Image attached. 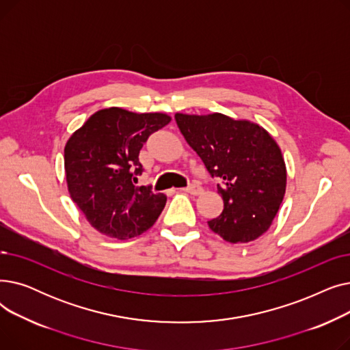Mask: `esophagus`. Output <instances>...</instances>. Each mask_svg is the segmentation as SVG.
<instances>
[{"mask_svg":"<svg viewBox=\"0 0 350 350\" xmlns=\"http://www.w3.org/2000/svg\"><path fill=\"white\" fill-rule=\"evenodd\" d=\"M183 191H186V193H189V194H193V196H198V194L203 193V189H201L200 186L191 185V186H189V187H186V189H183Z\"/></svg>","mask_w":350,"mask_h":350,"instance_id":"esophagus-1","label":"esophagus"}]
</instances>
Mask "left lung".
<instances>
[{
	"instance_id": "left-lung-1",
	"label": "left lung",
	"mask_w": 350,
	"mask_h": 350,
	"mask_svg": "<svg viewBox=\"0 0 350 350\" xmlns=\"http://www.w3.org/2000/svg\"><path fill=\"white\" fill-rule=\"evenodd\" d=\"M181 135L213 177L221 180L224 210L211 231L231 244L265 234L286 190V165L278 143L258 123L223 113L174 115Z\"/></svg>"
}]
</instances>
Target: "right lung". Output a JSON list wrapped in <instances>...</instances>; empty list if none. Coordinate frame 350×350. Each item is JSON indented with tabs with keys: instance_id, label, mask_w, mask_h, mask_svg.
Masks as SVG:
<instances>
[{
	"instance_id": "1",
	"label": "right lung",
	"mask_w": 350,
	"mask_h": 350,
	"mask_svg": "<svg viewBox=\"0 0 350 350\" xmlns=\"http://www.w3.org/2000/svg\"><path fill=\"white\" fill-rule=\"evenodd\" d=\"M170 122L167 113H136L113 106L98 110L68 139V193L100 234L127 240L156 223L167 197L136 187L133 181L143 172V143Z\"/></svg>"
}]
</instances>
